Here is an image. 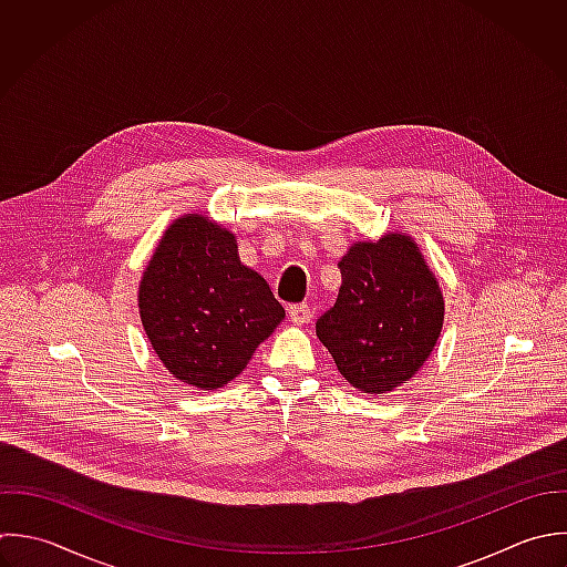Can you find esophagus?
I'll use <instances>...</instances> for the list:
<instances>
[{
    "label": "esophagus",
    "mask_w": 567,
    "mask_h": 567,
    "mask_svg": "<svg viewBox=\"0 0 567 567\" xmlns=\"http://www.w3.org/2000/svg\"><path fill=\"white\" fill-rule=\"evenodd\" d=\"M287 313H289V320H291L293 324H305V322H309V318H311L309 305H291V307L287 309Z\"/></svg>",
    "instance_id": "esophagus-1"
}]
</instances>
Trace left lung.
Wrapping results in <instances>:
<instances>
[{
  "instance_id": "left-lung-1",
  "label": "left lung",
  "mask_w": 567,
  "mask_h": 567,
  "mask_svg": "<svg viewBox=\"0 0 567 567\" xmlns=\"http://www.w3.org/2000/svg\"><path fill=\"white\" fill-rule=\"evenodd\" d=\"M342 287L316 322L320 342L358 391L406 384L429 360L444 324V296L411 236L355 243L338 262Z\"/></svg>"
}]
</instances>
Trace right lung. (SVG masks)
Masks as SVG:
<instances>
[{
	"label": "right lung",
	"mask_w": 567,
	"mask_h": 567,
	"mask_svg": "<svg viewBox=\"0 0 567 567\" xmlns=\"http://www.w3.org/2000/svg\"><path fill=\"white\" fill-rule=\"evenodd\" d=\"M138 313L163 367L200 391L238 378L285 318L267 280L240 262L236 236L203 214L165 229L138 285Z\"/></svg>",
	"instance_id": "1"
}]
</instances>
